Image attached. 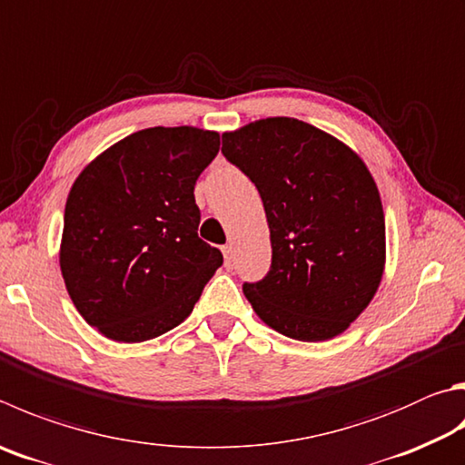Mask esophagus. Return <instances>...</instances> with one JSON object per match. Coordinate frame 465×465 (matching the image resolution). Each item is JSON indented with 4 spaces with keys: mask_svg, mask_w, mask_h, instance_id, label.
<instances>
[{
    "mask_svg": "<svg viewBox=\"0 0 465 465\" xmlns=\"http://www.w3.org/2000/svg\"><path fill=\"white\" fill-rule=\"evenodd\" d=\"M222 250H223L225 264H227V266H232V262H233V246H232V243H227V246H223Z\"/></svg>",
    "mask_w": 465,
    "mask_h": 465,
    "instance_id": "34e87169",
    "label": "esophagus"
}]
</instances>
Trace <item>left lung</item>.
Here are the masks:
<instances>
[{
    "instance_id": "obj_1",
    "label": "left lung",
    "mask_w": 465,
    "mask_h": 465,
    "mask_svg": "<svg viewBox=\"0 0 465 465\" xmlns=\"http://www.w3.org/2000/svg\"><path fill=\"white\" fill-rule=\"evenodd\" d=\"M222 152L256 184L272 264L243 284L256 315L299 341H325L360 317L382 281L386 227L376 183L356 152L294 117L225 132Z\"/></svg>"
}]
</instances>
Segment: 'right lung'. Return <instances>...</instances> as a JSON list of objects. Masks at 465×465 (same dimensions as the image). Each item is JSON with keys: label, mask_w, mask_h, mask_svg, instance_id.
<instances>
[{"label": "right lung", "mask_w": 465, "mask_h": 465, "mask_svg": "<svg viewBox=\"0 0 465 465\" xmlns=\"http://www.w3.org/2000/svg\"><path fill=\"white\" fill-rule=\"evenodd\" d=\"M217 152V132L158 125L101 152L73 183L58 260L73 305L101 335L140 343L171 331L223 264L197 235L195 203Z\"/></svg>", "instance_id": "right-lung-1"}]
</instances>
